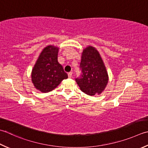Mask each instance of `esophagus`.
<instances>
[{
  "label": "esophagus",
  "mask_w": 148,
  "mask_h": 148,
  "mask_svg": "<svg viewBox=\"0 0 148 148\" xmlns=\"http://www.w3.org/2000/svg\"><path fill=\"white\" fill-rule=\"evenodd\" d=\"M72 72H69V73H68V76H69V77L71 78V77H72Z\"/></svg>",
  "instance_id": "34e87169"
}]
</instances>
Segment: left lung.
<instances>
[{
	"instance_id": "left-lung-1",
	"label": "left lung",
	"mask_w": 148,
	"mask_h": 148,
	"mask_svg": "<svg viewBox=\"0 0 148 148\" xmlns=\"http://www.w3.org/2000/svg\"><path fill=\"white\" fill-rule=\"evenodd\" d=\"M80 67L82 75L76 82L80 90L88 95H99L108 82V74L101 55L93 46L83 50Z\"/></svg>"
}]
</instances>
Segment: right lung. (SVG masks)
<instances>
[{
  "instance_id": "add662e5",
  "label": "right lung",
  "mask_w": 148,
  "mask_h": 148,
  "mask_svg": "<svg viewBox=\"0 0 148 148\" xmlns=\"http://www.w3.org/2000/svg\"><path fill=\"white\" fill-rule=\"evenodd\" d=\"M59 47L49 45L43 49L31 72V81L38 90L47 93L56 88L67 74L58 61Z\"/></svg>"
}]
</instances>
